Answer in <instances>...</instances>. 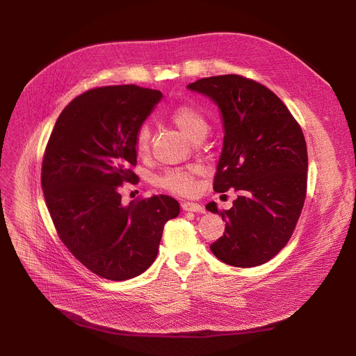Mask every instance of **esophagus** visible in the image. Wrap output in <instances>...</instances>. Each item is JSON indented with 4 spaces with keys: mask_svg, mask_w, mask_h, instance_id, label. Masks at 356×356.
<instances>
[{
    "mask_svg": "<svg viewBox=\"0 0 356 356\" xmlns=\"http://www.w3.org/2000/svg\"><path fill=\"white\" fill-rule=\"evenodd\" d=\"M181 209L186 212H196V213H204V208L200 203L195 202H184L181 203Z\"/></svg>",
    "mask_w": 356,
    "mask_h": 356,
    "instance_id": "obj_1",
    "label": "esophagus"
}]
</instances>
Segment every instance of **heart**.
<instances>
[{"mask_svg":"<svg viewBox=\"0 0 356 356\" xmlns=\"http://www.w3.org/2000/svg\"><path fill=\"white\" fill-rule=\"evenodd\" d=\"M170 122L180 131L183 136L189 140H196L200 136H207L209 129V122L199 109L191 105H180L172 111ZM152 148V129L147 124L141 125L136 134V152L140 157H145ZM197 173V167L191 165L186 168H175V170L165 172L159 183L163 188L170 192L189 195L195 191V179L193 176Z\"/></svg>","mask_w":356,"mask_h":356,"instance_id":"1","label":"heart"}]
</instances>
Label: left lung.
<instances>
[{
  "label": "left lung",
  "instance_id": "1",
  "mask_svg": "<svg viewBox=\"0 0 356 356\" xmlns=\"http://www.w3.org/2000/svg\"><path fill=\"white\" fill-rule=\"evenodd\" d=\"M188 89L220 111L223 145L213 189H235L232 208L219 212L225 234L211 245L222 263L241 268L267 263L282 251L302 213L307 186L303 131L274 92L239 74L203 78Z\"/></svg>",
  "mask_w": 356,
  "mask_h": 356
}]
</instances>
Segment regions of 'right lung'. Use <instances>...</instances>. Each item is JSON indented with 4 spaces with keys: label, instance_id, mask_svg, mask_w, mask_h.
<instances>
[{
    "label": "right lung",
    "instance_id": "obj_1",
    "mask_svg": "<svg viewBox=\"0 0 356 356\" xmlns=\"http://www.w3.org/2000/svg\"><path fill=\"white\" fill-rule=\"evenodd\" d=\"M163 98L136 85L90 89L59 115L42 165V188L54 228L81 263L124 282L154 263L176 199L154 195L121 203L120 186L137 176L136 134Z\"/></svg>",
    "mask_w": 356,
    "mask_h": 356
}]
</instances>
